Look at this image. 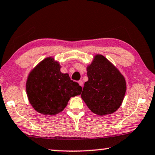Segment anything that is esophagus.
Here are the masks:
<instances>
[{
	"label": "esophagus",
	"instance_id": "1",
	"mask_svg": "<svg viewBox=\"0 0 155 155\" xmlns=\"http://www.w3.org/2000/svg\"><path fill=\"white\" fill-rule=\"evenodd\" d=\"M78 83H79V84L81 86V87H82V86H83V82H82V80L78 81Z\"/></svg>",
	"mask_w": 155,
	"mask_h": 155
}]
</instances>
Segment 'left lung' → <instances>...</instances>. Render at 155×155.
Returning <instances> with one entry per match:
<instances>
[{
	"label": "left lung",
	"instance_id": "1",
	"mask_svg": "<svg viewBox=\"0 0 155 155\" xmlns=\"http://www.w3.org/2000/svg\"><path fill=\"white\" fill-rule=\"evenodd\" d=\"M89 80L81 97L93 113L113 114L120 107L126 92L125 79L118 68L102 54H96L87 66Z\"/></svg>",
	"mask_w": 155,
	"mask_h": 155
}]
</instances>
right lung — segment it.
<instances>
[{"label":"right lung","mask_w":155,"mask_h":155,"mask_svg":"<svg viewBox=\"0 0 155 155\" xmlns=\"http://www.w3.org/2000/svg\"><path fill=\"white\" fill-rule=\"evenodd\" d=\"M58 61L49 57L31 71L26 82V92L32 107L44 115H55L67 105L71 97L79 96L82 87L60 71Z\"/></svg>","instance_id":"add662e5"}]
</instances>
